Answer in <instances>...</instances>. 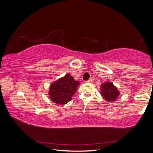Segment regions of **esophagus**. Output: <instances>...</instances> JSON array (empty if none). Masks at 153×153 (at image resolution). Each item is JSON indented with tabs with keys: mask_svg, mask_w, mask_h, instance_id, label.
<instances>
[{
	"mask_svg": "<svg viewBox=\"0 0 153 153\" xmlns=\"http://www.w3.org/2000/svg\"><path fill=\"white\" fill-rule=\"evenodd\" d=\"M92 82V80L91 79V78H90V79L89 80H87V81H85V82L86 83H91Z\"/></svg>",
	"mask_w": 153,
	"mask_h": 153,
	"instance_id": "34e87169",
	"label": "esophagus"
}]
</instances>
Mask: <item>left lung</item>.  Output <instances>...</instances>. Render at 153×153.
<instances>
[{
	"label": "left lung",
	"instance_id": "1",
	"mask_svg": "<svg viewBox=\"0 0 153 153\" xmlns=\"http://www.w3.org/2000/svg\"><path fill=\"white\" fill-rule=\"evenodd\" d=\"M119 94L120 93L117 88L111 82H106L101 84V95L106 101H115Z\"/></svg>",
	"mask_w": 153,
	"mask_h": 153
}]
</instances>
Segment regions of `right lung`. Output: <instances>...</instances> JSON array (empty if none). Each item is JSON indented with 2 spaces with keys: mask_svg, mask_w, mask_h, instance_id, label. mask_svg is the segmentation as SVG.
Instances as JSON below:
<instances>
[{
  "mask_svg": "<svg viewBox=\"0 0 153 153\" xmlns=\"http://www.w3.org/2000/svg\"><path fill=\"white\" fill-rule=\"evenodd\" d=\"M80 84L69 74L53 82L49 88L48 95L53 103L58 105L68 103L72 99Z\"/></svg>",
  "mask_w": 153,
  "mask_h": 153,
  "instance_id": "obj_1",
  "label": "right lung"
}]
</instances>
